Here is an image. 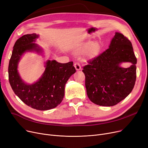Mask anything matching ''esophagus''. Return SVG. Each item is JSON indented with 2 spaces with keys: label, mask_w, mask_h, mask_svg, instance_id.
Masks as SVG:
<instances>
[{
  "label": "esophagus",
  "mask_w": 148,
  "mask_h": 148,
  "mask_svg": "<svg viewBox=\"0 0 148 148\" xmlns=\"http://www.w3.org/2000/svg\"><path fill=\"white\" fill-rule=\"evenodd\" d=\"M74 66H75V67L76 70H79L81 69V65H80V64H79L78 62H75V64H74Z\"/></svg>",
  "instance_id": "1"
}]
</instances>
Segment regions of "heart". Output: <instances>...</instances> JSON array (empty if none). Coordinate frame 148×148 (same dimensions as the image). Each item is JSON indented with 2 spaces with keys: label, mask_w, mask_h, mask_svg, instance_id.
Instances as JSON below:
<instances>
[{
  "label": "heart",
  "mask_w": 148,
  "mask_h": 148,
  "mask_svg": "<svg viewBox=\"0 0 148 148\" xmlns=\"http://www.w3.org/2000/svg\"><path fill=\"white\" fill-rule=\"evenodd\" d=\"M99 49V46L97 44L95 43L92 45L91 42H87L85 43L76 49L75 52L77 53H85L88 52V55H93L95 54Z\"/></svg>",
  "instance_id": "1"
}]
</instances>
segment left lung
Instances as JSON below:
<instances>
[{
	"label": "left lung",
	"instance_id": "obj_1",
	"mask_svg": "<svg viewBox=\"0 0 148 148\" xmlns=\"http://www.w3.org/2000/svg\"><path fill=\"white\" fill-rule=\"evenodd\" d=\"M124 62L132 65L121 68L120 64ZM136 63L131 42L123 34L116 32L109 48L83 67L89 99L106 107L114 106L124 99L134 87Z\"/></svg>",
	"mask_w": 148,
	"mask_h": 148
}]
</instances>
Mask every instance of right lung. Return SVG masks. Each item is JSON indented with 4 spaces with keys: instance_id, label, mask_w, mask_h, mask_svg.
<instances>
[{
    "instance_id": "1",
    "label": "right lung",
    "mask_w": 148,
    "mask_h": 148,
    "mask_svg": "<svg viewBox=\"0 0 148 148\" xmlns=\"http://www.w3.org/2000/svg\"><path fill=\"white\" fill-rule=\"evenodd\" d=\"M38 36L36 34L24 35L13 47L8 66L9 81L14 93L27 106L38 110H48L57 107L64 96V87L69 78L75 73L72 61L60 63L48 60L46 69L38 81L25 84L17 71L18 63L24 53L41 49L34 42Z\"/></svg>"
}]
</instances>
